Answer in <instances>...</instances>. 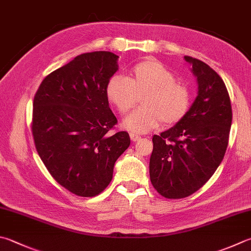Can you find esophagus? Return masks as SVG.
I'll use <instances>...</instances> for the list:
<instances>
[{"mask_svg":"<svg viewBox=\"0 0 251 251\" xmlns=\"http://www.w3.org/2000/svg\"><path fill=\"white\" fill-rule=\"evenodd\" d=\"M130 139H131V141L136 142V141H139L141 139V136L138 135V134H135V133H130Z\"/></svg>","mask_w":251,"mask_h":251,"instance_id":"esophagus-1","label":"esophagus"}]
</instances>
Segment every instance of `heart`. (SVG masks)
I'll return each instance as SVG.
<instances>
[{
	"label": "heart",
	"mask_w": 251,
	"mask_h": 251,
	"mask_svg": "<svg viewBox=\"0 0 251 251\" xmlns=\"http://www.w3.org/2000/svg\"><path fill=\"white\" fill-rule=\"evenodd\" d=\"M109 101L125 115L145 95L142 105L124 120L126 129L145 133L165 124H177L190 108V93L184 85L177 83L174 73L156 60H146L133 68V78L115 74L107 84Z\"/></svg>",
	"instance_id": "heart-1"
}]
</instances>
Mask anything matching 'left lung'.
<instances>
[{"instance_id": "1", "label": "left lung", "mask_w": 251, "mask_h": 251, "mask_svg": "<svg viewBox=\"0 0 251 251\" xmlns=\"http://www.w3.org/2000/svg\"><path fill=\"white\" fill-rule=\"evenodd\" d=\"M198 82V96L182 119L153 136L150 178L167 199H181L215 173L226 152L231 126L230 99L223 79L202 61L186 55Z\"/></svg>"}]
</instances>
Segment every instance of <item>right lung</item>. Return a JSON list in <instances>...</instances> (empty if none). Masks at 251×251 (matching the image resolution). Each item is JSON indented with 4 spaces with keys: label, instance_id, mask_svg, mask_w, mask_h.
<instances>
[{
    "label": "right lung",
    "instance_id": "1",
    "mask_svg": "<svg viewBox=\"0 0 251 251\" xmlns=\"http://www.w3.org/2000/svg\"><path fill=\"white\" fill-rule=\"evenodd\" d=\"M118 58L109 51L77 55L46 76L34 98L37 152L56 182L79 197L105 190L116 160L130 145L127 132L108 133L117 118L106 87Z\"/></svg>",
    "mask_w": 251,
    "mask_h": 251
}]
</instances>
